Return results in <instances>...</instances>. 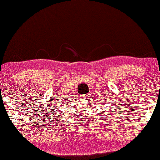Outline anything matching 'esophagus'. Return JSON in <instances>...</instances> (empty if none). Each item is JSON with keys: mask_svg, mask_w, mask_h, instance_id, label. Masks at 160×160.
Instances as JSON below:
<instances>
[{"mask_svg": "<svg viewBox=\"0 0 160 160\" xmlns=\"http://www.w3.org/2000/svg\"><path fill=\"white\" fill-rule=\"evenodd\" d=\"M81 97H82V98H84V97H85V95H81Z\"/></svg>", "mask_w": 160, "mask_h": 160, "instance_id": "esophagus-1", "label": "esophagus"}]
</instances>
